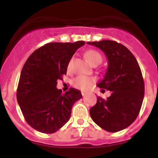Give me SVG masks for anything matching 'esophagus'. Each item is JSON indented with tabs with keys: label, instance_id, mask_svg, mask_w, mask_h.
<instances>
[{
	"label": "esophagus",
	"instance_id": "1",
	"mask_svg": "<svg viewBox=\"0 0 158 158\" xmlns=\"http://www.w3.org/2000/svg\"><path fill=\"white\" fill-rule=\"evenodd\" d=\"M85 95H86V93H85V92H82V96H85Z\"/></svg>",
	"mask_w": 158,
	"mask_h": 158
}]
</instances>
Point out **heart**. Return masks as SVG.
Listing matches in <instances>:
<instances>
[{"mask_svg":"<svg viewBox=\"0 0 158 158\" xmlns=\"http://www.w3.org/2000/svg\"><path fill=\"white\" fill-rule=\"evenodd\" d=\"M84 56L88 60L89 63L92 65H98L102 60V56L98 51L94 49H89L84 53ZM95 82V79L92 77H88L85 76H79L72 80V85L76 89H80V90L85 91L93 85Z\"/></svg>","mask_w":158,"mask_h":158,"instance_id":"heart-1","label":"heart"}]
</instances>
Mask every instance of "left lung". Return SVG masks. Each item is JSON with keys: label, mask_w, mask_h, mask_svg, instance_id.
<instances>
[{"label": "left lung", "mask_w": 158, "mask_h": 158, "mask_svg": "<svg viewBox=\"0 0 158 158\" xmlns=\"http://www.w3.org/2000/svg\"><path fill=\"white\" fill-rule=\"evenodd\" d=\"M87 44L102 49L107 56V72L97 85L111 92L107 99L97 98L89 111L91 118L107 131L123 130L135 122L144 99V79L138 61L127 47L115 41Z\"/></svg>", "instance_id": "left-lung-1"}]
</instances>
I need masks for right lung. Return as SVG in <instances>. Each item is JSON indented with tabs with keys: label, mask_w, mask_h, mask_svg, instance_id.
Listing matches in <instances>:
<instances>
[{
	"label": "right lung",
	"mask_w": 158,
	"mask_h": 158,
	"mask_svg": "<svg viewBox=\"0 0 158 158\" xmlns=\"http://www.w3.org/2000/svg\"><path fill=\"white\" fill-rule=\"evenodd\" d=\"M85 44L49 43L36 49L24 63L17 99L25 120L35 130L52 134L69 120L73 106L82 94L73 88L62 94L57 80L66 74L73 54Z\"/></svg>",
	"instance_id": "1"
}]
</instances>
